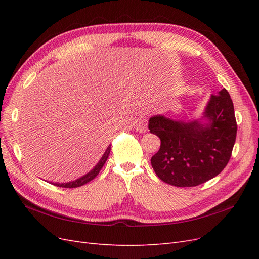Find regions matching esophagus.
<instances>
[{"label": "esophagus", "instance_id": "1", "mask_svg": "<svg viewBox=\"0 0 259 259\" xmlns=\"http://www.w3.org/2000/svg\"><path fill=\"white\" fill-rule=\"evenodd\" d=\"M135 128H136V131L138 133H146L148 131L147 119H140V120H138V122L136 123Z\"/></svg>", "mask_w": 259, "mask_h": 259}]
</instances>
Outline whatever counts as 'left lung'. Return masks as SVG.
<instances>
[{"label":"left lung","instance_id":"1","mask_svg":"<svg viewBox=\"0 0 259 259\" xmlns=\"http://www.w3.org/2000/svg\"><path fill=\"white\" fill-rule=\"evenodd\" d=\"M148 127L161 139L151 158L155 174L176 187L198 186L221 173L230 160L238 128L226 89L210 95L200 120L176 121L158 114L149 119Z\"/></svg>","mask_w":259,"mask_h":259}]
</instances>
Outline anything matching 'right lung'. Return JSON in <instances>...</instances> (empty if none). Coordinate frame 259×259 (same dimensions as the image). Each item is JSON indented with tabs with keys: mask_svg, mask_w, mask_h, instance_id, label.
<instances>
[{
	"mask_svg": "<svg viewBox=\"0 0 259 259\" xmlns=\"http://www.w3.org/2000/svg\"><path fill=\"white\" fill-rule=\"evenodd\" d=\"M110 150H111V145H109L108 148L106 149L105 153L103 154V156H101V159L99 160V162L96 164L95 167H94L91 171H89L88 174H85L84 176H82V177H80V178H77V179L73 180V182L64 183V184L53 183V185L57 186V187H62V188H76V187H81V186H83V185H85V184L90 183L91 180H93L94 178H95V177L98 175L99 170H100L101 168H103L104 164L106 163L109 154H110Z\"/></svg>",
	"mask_w": 259,
	"mask_h": 259,
	"instance_id": "add662e5",
	"label": "right lung"
}]
</instances>
